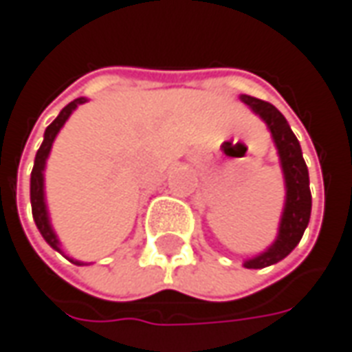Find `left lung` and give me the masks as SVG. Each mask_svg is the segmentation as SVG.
I'll use <instances>...</instances> for the list:
<instances>
[{"instance_id":"left-lung-1","label":"left lung","mask_w":352,"mask_h":352,"mask_svg":"<svg viewBox=\"0 0 352 352\" xmlns=\"http://www.w3.org/2000/svg\"><path fill=\"white\" fill-rule=\"evenodd\" d=\"M241 102L247 103L250 109L266 123L274 144L278 148L280 164L286 182V204L282 211V219L278 227L276 241L268 249L245 261V268H264L286 258L296 245L302 241L305 227L311 215V192H309V174L305 166L302 146L296 135L292 133L286 117L278 111L272 103L256 100L252 96H241Z\"/></svg>"}]
</instances>
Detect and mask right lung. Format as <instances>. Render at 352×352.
I'll list each match as a JSON object with an SVG mask.
<instances>
[{
  "instance_id": "obj_1",
  "label": "right lung",
  "mask_w": 352,
  "mask_h": 352,
  "mask_svg": "<svg viewBox=\"0 0 352 352\" xmlns=\"http://www.w3.org/2000/svg\"><path fill=\"white\" fill-rule=\"evenodd\" d=\"M88 100L86 98H78L74 102H70L64 109H62L58 117L50 123L45 131V141L41 144V148L36 151V156H34V166L33 172H31V208H33V219L36 223V229L41 231L43 239L47 241L48 245L54 250L60 252V241L54 233L52 225H50V219H48V211H47V201H45V166H47V158L50 155V148H52V142L56 139L58 131L62 129V125L66 123V119L72 116L78 105L86 103ZM74 264H82L80 261H72Z\"/></svg>"
}]
</instances>
